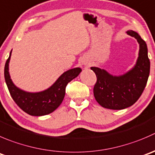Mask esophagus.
I'll use <instances>...</instances> for the list:
<instances>
[{
	"label": "esophagus",
	"instance_id": "obj_1",
	"mask_svg": "<svg viewBox=\"0 0 155 155\" xmlns=\"http://www.w3.org/2000/svg\"><path fill=\"white\" fill-rule=\"evenodd\" d=\"M82 64L85 66H88V67L89 66V62H88V61H87L86 60H84V61L82 62Z\"/></svg>",
	"mask_w": 155,
	"mask_h": 155
}]
</instances>
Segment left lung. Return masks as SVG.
I'll return each instance as SVG.
<instances>
[{
    "label": "left lung",
    "instance_id": "8db88e82",
    "mask_svg": "<svg viewBox=\"0 0 155 155\" xmlns=\"http://www.w3.org/2000/svg\"><path fill=\"white\" fill-rule=\"evenodd\" d=\"M139 44V57L134 67L120 76H113L104 69L92 67L97 76L94 96L97 103L104 108L122 110L134 104L140 97L150 73V61L145 41L133 30L127 31Z\"/></svg>",
    "mask_w": 155,
    "mask_h": 155
}]
</instances>
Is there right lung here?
I'll return each instance as SVG.
<instances>
[{
	"label": "right lung",
	"mask_w": 155,
	"mask_h": 155,
	"mask_svg": "<svg viewBox=\"0 0 155 155\" xmlns=\"http://www.w3.org/2000/svg\"><path fill=\"white\" fill-rule=\"evenodd\" d=\"M11 52L4 67V78L12 98L23 111L31 116H44L54 111L62 103L67 84L77 77L82 70L79 67L64 72L56 82L47 89L39 92H28L13 84L9 73Z\"/></svg>",
	"instance_id": "1"
}]
</instances>
